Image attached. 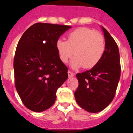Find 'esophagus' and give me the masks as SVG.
Wrapping results in <instances>:
<instances>
[{
	"label": "esophagus",
	"mask_w": 133,
	"mask_h": 133,
	"mask_svg": "<svg viewBox=\"0 0 133 133\" xmlns=\"http://www.w3.org/2000/svg\"><path fill=\"white\" fill-rule=\"evenodd\" d=\"M68 77H74V76H75V73L72 72L70 70H68Z\"/></svg>",
	"instance_id": "1"
}]
</instances>
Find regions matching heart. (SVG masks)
<instances>
[{"mask_svg":"<svg viewBox=\"0 0 133 133\" xmlns=\"http://www.w3.org/2000/svg\"><path fill=\"white\" fill-rule=\"evenodd\" d=\"M56 49L61 61H71L73 68L83 66L85 69L92 68L101 60L105 50V42L102 34L87 28L76 29L68 34V41L58 39Z\"/></svg>","mask_w":133,"mask_h":133,"instance_id":"b5f03b06","label":"heart"}]
</instances>
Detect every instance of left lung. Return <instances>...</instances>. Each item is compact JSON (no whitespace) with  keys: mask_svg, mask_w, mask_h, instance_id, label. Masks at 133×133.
<instances>
[{"mask_svg":"<svg viewBox=\"0 0 133 133\" xmlns=\"http://www.w3.org/2000/svg\"><path fill=\"white\" fill-rule=\"evenodd\" d=\"M105 50L97 65L77 74L79 86L75 92L80 107L90 112H99L111 103L115 97L121 75L119 48L109 32L101 26Z\"/></svg>","mask_w":133,"mask_h":133,"instance_id":"left-lung-1","label":"left lung"}]
</instances>
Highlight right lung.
<instances>
[{"label": "right lung", "instance_id": "add662e5", "mask_svg": "<svg viewBox=\"0 0 133 133\" xmlns=\"http://www.w3.org/2000/svg\"><path fill=\"white\" fill-rule=\"evenodd\" d=\"M71 26L37 23L24 32L14 59L15 86L30 110L43 112L55 102L56 90L68 77L56 41Z\"/></svg>", "mask_w": 133, "mask_h": 133}]
</instances>
